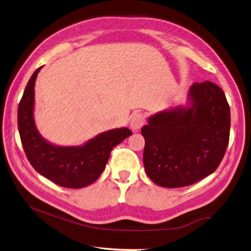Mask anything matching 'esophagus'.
<instances>
[{"label": "esophagus", "mask_w": 251, "mask_h": 251, "mask_svg": "<svg viewBox=\"0 0 251 251\" xmlns=\"http://www.w3.org/2000/svg\"><path fill=\"white\" fill-rule=\"evenodd\" d=\"M145 124V119H143V115L141 113H134L130 117V128L134 131H138L141 129V127Z\"/></svg>", "instance_id": "1"}]
</instances>
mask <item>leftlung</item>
<instances>
[{"label": "left lung", "instance_id": "8db88e82", "mask_svg": "<svg viewBox=\"0 0 251 251\" xmlns=\"http://www.w3.org/2000/svg\"><path fill=\"white\" fill-rule=\"evenodd\" d=\"M230 125L223 90L208 81L193 84L184 105L157 112L141 128L149 178L164 188H182L209 176L225 156Z\"/></svg>", "mask_w": 251, "mask_h": 251}]
</instances>
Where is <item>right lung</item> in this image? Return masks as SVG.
Wrapping results in <instances>:
<instances>
[{
    "label": "right lung",
    "instance_id": "add662e5",
    "mask_svg": "<svg viewBox=\"0 0 251 251\" xmlns=\"http://www.w3.org/2000/svg\"><path fill=\"white\" fill-rule=\"evenodd\" d=\"M41 68L32 74L18 106V129L25 153L36 172L52 182L63 188H85L102 174L112 149L132 132L127 127L110 129L75 147L47 141L34 122V85Z\"/></svg>",
    "mask_w": 251,
    "mask_h": 251
}]
</instances>
